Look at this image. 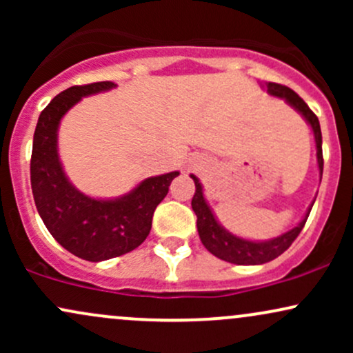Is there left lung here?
<instances>
[{"instance_id":"obj_1","label":"left lung","mask_w":353,"mask_h":353,"mask_svg":"<svg viewBox=\"0 0 353 353\" xmlns=\"http://www.w3.org/2000/svg\"><path fill=\"white\" fill-rule=\"evenodd\" d=\"M265 89L270 96L281 98L285 101L289 106H292L312 128L315 137V148H317V164L320 171V179H322L323 157L322 132H320L319 117L310 111V108L307 106L305 101H303L297 92H294L290 88L282 86V84L277 83H265ZM190 177H192L194 184H196V192H194L192 197V210L197 216V232H199L201 242L210 254L222 259V261L237 265H261L265 264V262L274 261L275 257H279V255L285 252V250L292 245V242L297 239L299 234H301V230L303 229V225H305L307 217H309L312 210V205H314L315 202L314 201L309 205L305 216H303L302 221L299 222L295 228L281 234V236L269 239V241H249V239L234 236V234L229 232L224 225H221V222H219L217 217L214 216L212 209L209 208L208 201H205L199 179H197L194 174H190Z\"/></svg>"}]
</instances>
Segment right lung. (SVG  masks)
<instances>
[{
    "mask_svg": "<svg viewBox=\"0 0 353 353\" xmlns=\"http://www.w3.org/2000/svg\"><path fill=\"white\" fill-rule=\"evenodd\" d=\"M116 88L111 81L72 86L59 92L39 114L31 154V189L34 204L50 234L66 250L89 262L131 252L149 236L152 216L168 196L179 172L148 177L116 199L83 194L64 172L58 154V129L63 116L86 96Z\"/></svg>",
    "mask_w": 353,
    "mask_h": 353,
    "instance_id": "1",
    "label": "right lung"
}]
</instances>
